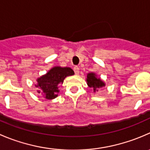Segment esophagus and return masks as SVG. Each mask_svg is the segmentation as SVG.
I'll use <instances>...</instances> for the list:
<instances>
[{
    "instance_id": "34e87169",
    "label": "esophagus",
    "mask_w": 150,
    "mask_h": 150,
    "mask_svg": "<svg viewBox=\"0 0 150 150\" xmlns=\"http://www.w3.org/2000/svg\"><path fill=\"white\" fill-rule=\"evenodd\" d=\"M73 70L76 75H78V74H79V68H78V67H75L73 68Z\"/></svg>"
}]
</instances>
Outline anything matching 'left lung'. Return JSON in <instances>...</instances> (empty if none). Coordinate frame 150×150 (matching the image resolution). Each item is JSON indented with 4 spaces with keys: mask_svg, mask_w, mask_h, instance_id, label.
I'll return each mask as SVG.
<instances>
[{
    "mask_svg": "<svg viewBox=\"0 0 150 150\" xmlns=\"http://www.w3.org/2000/svg\"><path fill=\"white\" fill-rule=\"evenodd\" d=\"M87 84L89 87L92 88L94 89V91H97L100 89V88H102L103 86H104L105 83L100 79V78H97L96 77L95 74L91 72V73H88L87 75Z\"/></svg>",
    "mask_w": 150,
    "mask_h": 150,
    "instance_id": "8db88e82",
    "label": "left lung"
}]
</instances>
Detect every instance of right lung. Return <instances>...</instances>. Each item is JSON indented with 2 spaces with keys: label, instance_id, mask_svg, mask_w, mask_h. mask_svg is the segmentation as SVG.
Masks as SVG:
<instances>
[{
  "label": "right lung",
  "instance_id": "right-lung-1",
  "mask_svg": "<svg viewBox=\"0 0 150 150\" xmlns=\"http://www.w3.org/2000/svg\"><path fill=\"white\" fill-rule=\"evenodd\" d=\"M74 75V71L69 67H55L52 68L46 75H43L37 80V85L42 94H44L45 97L47 100H52L57 97L59 92V87L61 83H63L64 80L67 76Z\"/></svg>",
  "mask_w": 150,
  "mask_h": 150
}]
</instances>
